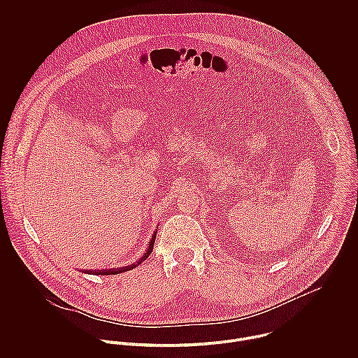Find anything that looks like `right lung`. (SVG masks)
<instances>
[{
    "label": "right lung",
    "mask_w": 358,
    "mask_h": 358,
    "mask_svg": "<svg viewBox=\"0 0 358 358\" xmlns=\"http://www.w3.org/2000/svg\"><path fill=\"white\" fill-rule=\"evenodd\" d=\"M154 241H155V234L153 236V238H152V241H150V244H149V248H148V251L145 252V255L142 256L136 263H134V264H129V266H125V267H121V268H114V270H104V271H99V274H118V273H124V271H128V270H131V268H134V267H136V264H141L143 260H146L148 257H149V255L152 254V251H153V245H154Z\"/></svg>",
    "instance_id": "add662e5"
}]
</instances>
